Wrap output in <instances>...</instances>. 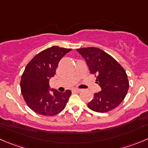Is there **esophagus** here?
<instances>
[{
  "instance_id": "obj_1",
  "label": "esophagus",
  "mask_w": 148,
  "mask_h": 148,
  "mask_svg": "<svg viewBox=\"0 0 148 148\" xmlns=\"http://www.w3.org/2000/svg\"><path fill=\"white\" fill-rule=\"evenodd\" d=\"M74 90L75 91V92H77V93H79V92H81V91H82V89H80V88H74Z\"/></svg>"
}]
</instances>
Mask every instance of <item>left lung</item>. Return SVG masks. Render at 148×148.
<instances>
[{
	"instance_id": "8db88e82",
	"label": "left lung",
	"mask_w": 148,
	"mask_h": 148,
	"mask_svg": "<svg viewBox=\"0 0 148 148\" xmlns=\"http://www.w3.org/2000/svg\"><path fill=\"white\" fill-rule=\"evenodd\" d=\"M86 61L90 74L97 75L96 83L101 88L88 106L97 112H107L123 101L129 88L123 68L111 55L96 47L77 49Z\"/></svg>"
}]
</instances>
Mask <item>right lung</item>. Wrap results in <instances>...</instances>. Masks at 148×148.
<instances>
[{
  "label": "right lung",
  "instance_id": "1",
  "mask_svg": "<svg viewBox=\"0 0 148 148\" xmlns=\"http://www.w3.org/2000/svg\"><path fill=\"white\" fill-rule=\"evenodd\" d=\"M71 49L53 46L37 54L26 66L20 88L27 105L37 114L52 116L66 107L71 91L64 93L50 89L49 79L54 77L59 61Z\"/></svg>",
  "mask_w": 148,
  "mask_h": 148
}]
</instances>
